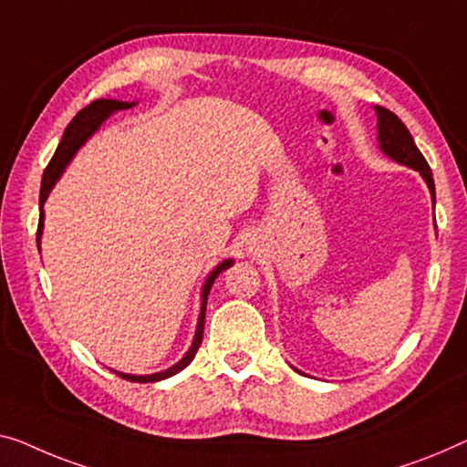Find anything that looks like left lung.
Returning a JSON list of instances; mask_svg holds the SVG:
<instances>
[{"mask_svg": "<svg viewBox=\"0 0 467 467\" xmlns=\"http://www.w3.org/2000/svg\"><path fill=\"white\" fill-rule=\"evenodd\" d=\"M375 115H378V142L379 150L392 161L411 167V170L420 171L421 178L426 180L430 194H432V203H436V191H434V178L432 170L423 155L413 142V136L409 134L407 125L396 117L392 110L384 107H375Z\"/></svg>", "mask_w": 467, "mask_h": 467, "instance_id": "8db88e82", "label": "left lung"}]
</instances>
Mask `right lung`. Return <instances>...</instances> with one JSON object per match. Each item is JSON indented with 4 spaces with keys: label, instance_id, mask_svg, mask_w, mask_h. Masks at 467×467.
I'll list each match as a JSON object with an SVG mask.
<instances>
[{
    "label": "right lung",
    "instance_id": "right-lung-1",
    "mask_svg": "<svg viewBox=\"0 0 467 467\" xmlns=\"http://www.w3.org/2000/svg\"><path fill=\"white\" fill-rule=\"evenodd\" d=\"M136 107V102H123V100H113V99H99L94 100L92 104H88L86 109H81L78 115L73 117V121L67 125L65 134H62V140L56 149L52 161L47 163L44 178H41V192H39V226H37V249H41V234H44V203L46 199L50 197V192L54 189V184L58 182V178L62 176V171L67 170V165L71 163V159L75 157L83 144H86L89 138H92L96 131H99L100 125L109 119L110 115L117 113V110H125ZM234 264L233 257H226L224 262H220L210 275H207L203 287H201V310H199V321H197V331H194L192 344L189 348V352L184 354L182 358L178 360L176 365L165 368V371L159 373H150V375H131V373H121V371H113L119 375V378L128 379V381H138V384H149V381H161L171 378L191 365V360L197 354L201 342H203V327H205V308H207V296H210V289L215 278L222 273V270L231 268Z\"/></svg>",
    "mask_w": 467,
    "mask_h": 467
}]
</instances>
